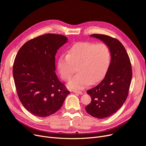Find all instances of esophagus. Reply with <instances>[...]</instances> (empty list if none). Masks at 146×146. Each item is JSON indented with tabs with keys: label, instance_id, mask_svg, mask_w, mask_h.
I'll use <instances>...</instances> for the list:
<instances>
[{
	"label": "esophagus",
	"instance_id": "1",
	"mask_svg": "<svg viewBox=\"0 0 146 146\" xmlns=\"http://www.w3.org/2000/svg\"><path fill=\"white\" fill-rule=\"evenodd\" d=\"M73 92L74 93H76V94H82V92L81 91H78V90H73Z\"/></svg>",
	"mask_w": 146,
	"mask_h": 146
}]
</instances>
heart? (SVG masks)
Here are the masks:
<instances>
[{
    "label": "heart",
    "mask_w": 146,
    "mask_h": 146,
    "mask_svg": "<svg viewBox=\"0 0 146 146\" xmlns=\"http://www.w3.org/2000/svg\"><path fill=\"white\" fill-rule=\"evenodd\" d=\"M111 58V50L106 44L80 42L73 45L66 55L60 56L57 67L64 81L72 78L76 68L78 73L69 82L68 86L82 89L104 77L110 67Z\"/></svg>",
    "instance_id": "1"
}]
</instances>
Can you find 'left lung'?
<instances>
[{"label": "left lung", "mask_w": 146, "mask_h": 146, "mask_svg": "<svg viewBox=\"0 0 146 146\" xmlns=\"http://www.w3.org/2000/svg\"><path fill=\"white\" fill-rule=\"evenodd\" d=\"M109 46L111 52L110 67L104 79L87 90L91 102L85 107L90 115L99 119L111 116L124 104L132 79V68L125 47L116 38L103 34H92Z\"/></svg>", "instance_id": "8db88e82"}]
</instances>
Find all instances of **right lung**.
<instances>
[{"mask_svg":"<svg viewBox=\"0 0 146 146\" xmlns=\"http://www.w3.org/2000/svg\"><path fill=\"white\" fill-rule=\"evenodd\" d=\"M67 42L60 34L38 36L23 45L15 58L13 76L18 98L35 116L55 113L70 94L55 72L57 51Z\"/></svg>","mask_w":146,"mask_h":146,"instance_id":"obj_1","label":"right lung"}]
</instances>
